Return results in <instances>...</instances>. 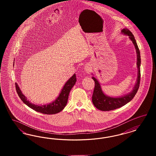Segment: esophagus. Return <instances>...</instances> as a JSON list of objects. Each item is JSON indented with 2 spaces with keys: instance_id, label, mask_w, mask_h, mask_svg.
Returning a JSON list of instances; mask_svg holds the SVG:
<instances>
[{
  "instance_id": "34e87169",
  "label": "esophagus",
  "mask_w": 156,
  "mask_h": 156,
  "mask_svg": "<svg viewBox=\"0 0 156 156\" xmlns=\"http://www.w3.org/2000/svg\"><path fill=\"white\" fill-rule=\"evenodd\" d=\"M85 72H86L87 73L89 74V73L92 71V68H91L90 66H89L88 64L87 65V66H85Z\"/></svg>"
}]
</instances>
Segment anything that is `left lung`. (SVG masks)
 <instances>
[{"label": "left lung", "mask_w": 156, "mask_h": 156, "mask_svg": "<svg viewBox=\"0 0 156 156\" xmlns=\"http://www.w3.org/2000/svg\"><path fill=\"white\" fill-rule=\"evenodd\" d=\"M121 32L122 34L129 36L130 40L133 42L134 47L136 48L137 53V67L138 68L137 78L136 82L134 86L133 90L132 92L124 96L114 98L109 97L104 94L99 82L95 77L92 76V78L95 81V88L92 95V101L93 104L97 109L102 111H109L118 109L125 105L133 98L135 95L136 94L140 85L141 64L140 50L139 49V47L137 46L133 34L130 30H128L127 29H123V30H122Z\"/></svg>", "instance_id": "1"}]
</instances>
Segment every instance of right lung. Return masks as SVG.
<instances>
[{
  "label": "right lung",
  "instance_id": "1",
  "mask_svg": "<svg viewBox=\"0 0 156 156\" xmlns=\"http://www.w3.org/2000/svg\"><path fill=\"white\" fill-rule=\"evenodd\" d=\"M76 81V75L74 74L66 82L59 94V96L56 98V99L51 103L45 104L43 105H37L35 104H31L30 101H29L27 99V98L23 94L17 83H15V86L17 93L20 97V98L22 99V101L24 104L27 105L30 108L33 109L35 111L47 115H52L61 111L66 107L68 102V99L70 90L74 87Z\"/></svg>",
  "mask_w": 156,
  "mask_h": 156
}]
</instances>
